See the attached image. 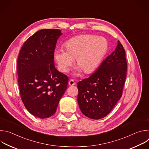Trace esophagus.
Instances as JSON below:
<instances>
[{
	"instance_id": "1",
	"label": "esophagus",
	"mask_w": 149,
	"mask_h": 149,
	"mask_svg": "<svg viewBox=\"0 0 149 149\" xmlns=\"http://www.w3.org/2000/svg\"><path fill=\"white\" fill-rule=\"evenodd\" d=\"M68 84H69V86H74V85L75 84V83L74 81L72 79H71L69 81V82H68Z\"/></svg>"
}]
</instances>
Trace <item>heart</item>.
<instances>
[{
    "mask_svg": "<svg viewBox=\"0 0 149 149\" xmlns=\"http://www.w3.org/2000/svg\"><path fill=\"white\" fill-rule=\"evenodd\" d=\"M64 48L65 51L62 49H56L54 54L59 70L67 72L76 59L77 70L90 74L99 67L107 52L109 44L102 36L87 34L69 39Z\"/></svg>",
    "mask_w": 149,
    "mask_h": 149,
    "instance_id": "obj_1",
    "label": "heart"
}]
</instances>
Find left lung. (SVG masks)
<instances>
[{
  "instance_id": "8db88e82",
  "label": "left lung",
  "mask_w": 149,
  "mask_h": 149,
  "mask_svg": "<svg viewBox=\"0 0 149 149\" xmlns=\"http://www.w3.org/2000/svg\"><path fill=\"white\" fill-rule=\"evenodd\" d=\"M125 52L121 42L90 77L77 83L82 113L98 120L107 116L122 96L127 74Z\"/></svg>"
}]
</instances>
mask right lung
Segmentation results:
<instances>
[{"label":"right lung","mask_w":149,"mask_h":149,"mask_svg":"<svg viewBox=\"0 0 149 149\" xmlns=\"http://www.w3.org/2000/svg\"><path fill=\"white\" fill-rule=\"evenodd\" d=\"M59 29H42L30 36L17 58L18 84L22 101L28 111L40 118L56 112L65 92L68 77L54 64V51Z\"/></svg>","instance_id":"add662e5"}]
</instances>
